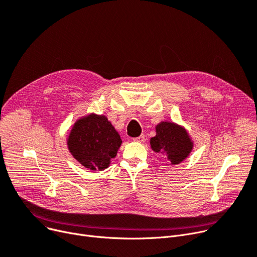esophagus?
<instances>
[{
	"label": "esophagus",
	"instance_id": "34e87169",
	"mask_svg": "<svg viewBox=\"0 0 257 257\" xmlns=\"http://www.w3.org/2000/svg\"><path fill=\"white\" fill-rule=\"evenodd\" d=\"M133 141L138 142V143H144L145 142V136H144V134H142V136H140L138 138H134Z\"/></svg>",
	"mask_w": 257,
	"mask_h": 257
}]
</instances>
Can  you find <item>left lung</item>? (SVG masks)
<instances>
[{
    "label": "left lung",
    "mask_w": 257,
    "mask_h": 257,
    "mask_svg": "<svg viewBox=\"0 0 257 257\" xmlns=\"http://www.w3.org/2000/svg\"><path fill=\"white\" fill-rule=\"evenodd\" d=\"M155 137L150 139L151 149L165 156V160L171 166L181 164L192 153L194 142L183 126L161 120L155 126Z\"/></svg>",
    "instance_id": "1"
}]
</instances>
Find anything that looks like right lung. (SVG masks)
Returning <instances> with one entry per match:
<instances>
[{
  "label": "right lung",
  "mask_w": 257,
  "mask_h": 257,
  "mask_svg": "<svg viewBox=\"0 0 257 257\" xmlns=\"http://www.w3.org/2000/svg\"><path fill=\"white\" fill-rule=\"evenodd\" d=\"M66 145L81 166L90 171H103L116 156L121 140L105 115L91 112L76 119Z\"/></svg>",
  "instance_id": "right-lung-1"
}]
</instances>
